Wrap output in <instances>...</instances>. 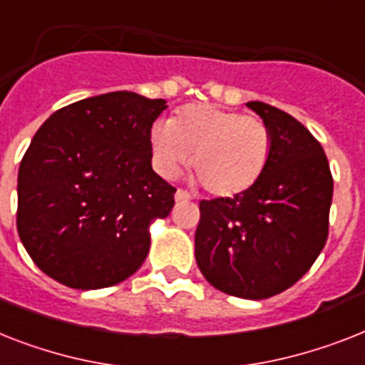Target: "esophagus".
I'll return each instance as SVG.
<instances>
[{
    "instance_id": "1",
    "label": "esophagus",
    "mask_w": 365,
    "mask_h": 365,
    "mask_svg": "<svg viewBox=\"0 0 365 365\" xmlns=\"http://www.w3.org/2000/svg\"><path fill=\"white\" fill-rule=\"evenodd\" d=\"M174 198H176V202H189V200H191V195H189L187 191H183V189H178Z\"/></svg>"
}]
</instances>
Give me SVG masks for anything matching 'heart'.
Segmentation results:
<instances>
[{
  "instance_id": "obj_1",
  "label": "heart",
  "mask_w": 365,
  "mask_h": 365,
  "mask_svg": "<svg viewBox=\"0 0 365 365\" xmlns=\"http://www.w3.org/2000/svg\"><path fill=\"white\" fill-rule=\"evenodd\" d=\"M153 167L174 178L191 165L197 180L213 197L234 198L259 183L268 167L274 138L268 123L257 115L221 106L187 105L150 131Z\"/></svg>"
}]
</instances>
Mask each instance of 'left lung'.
<instances>
[{
  "instance_id": "8db88e82",
  "label": "left lung",
  "mask_w": 365,
  "mask_h": 365,
  "mask_svg": "<svg viewBox=\"0 0 365 365\" xmlns=\"http://www.w3.org/2000/svg\"><path fill=\"white\" fill-rule=\"evenodd\" d=\"M247 106L268 123L272 157L245 195L200 200L195 257L221 292L264 300L294 285L321 255L334 180L321 142L300 121L260 101Z\"/></svg>"
}]
</instances>
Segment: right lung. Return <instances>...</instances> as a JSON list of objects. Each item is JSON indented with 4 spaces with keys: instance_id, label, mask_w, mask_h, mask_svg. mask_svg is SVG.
I'll return each instance as SVG.
<instances>
[{
    "instance_id": "right-lung-1",
    "label": "right lung",
    "mask_w": 365,
    "mask_h": 365,
    "mask_svg": "<svg viewBox=\"0 0 365 365\" xmlns=\"http://www.w3.org/2000/svg\"><path fill=\"white\" fill-rule=\"evenodd\" d=\"M165 108V99L112 91L59 108L35 133L20 163L16 229L52 279L105 289L146 260L150 225L176 192L152 168L150 131Z\"/></svg>"
}]
</instances>
